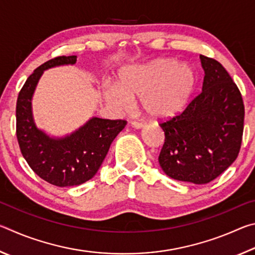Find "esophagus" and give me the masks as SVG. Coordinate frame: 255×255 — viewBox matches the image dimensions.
I'll return each instance as SVG.
<instances>
[{"mask_svg": "<svg viewBox=\"0 0 255 255\" xmlns=\"http://www.w3.org/2000/svg\"><path fill=\"white\" fill-rule=\"evenodd\" d=\"M131 127L136 128V129H141V128H145L146 125L143 123H138V122H130Z\"/></svg>", "mask_w": 255, "mask_h": 255, "instance_id": "obj_1", "label": "esophagus"}]
</instances>
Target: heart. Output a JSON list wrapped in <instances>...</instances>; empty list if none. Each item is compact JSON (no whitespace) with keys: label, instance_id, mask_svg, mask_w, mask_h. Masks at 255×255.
<instances>
[{"label":"heart","instance_id":"obj_1","mask_svg":"<svg viewBox=\"0 0 255 255\" xmlns=\"http://www.w3.org/2000/svg\"><path fill=\"white\" fill-rule=\"evenodd\" d=\"M196 86V73L185 63L159 58L146 65L125 68L117 85L103 89L102 96L110 107L126 110L133 99L154 119L174 117L187 106Z\"/></svg>","mask_w":255,"mask_h":255}]
</instances>
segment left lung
<instances>
[{"label": "left lung", "instance_id": "obj_1", "mask_svg": "<svg viewBox=\"0 0 255 255\" xmlns=\"http://www.w3.org/2000/svg\"><path fill=\"white\" fill-rule=\"evenodd\" d=\"M202 91L185 110L162 127L165 141L158 156L170 178L205 184L217 178L239 155L244 105L237 85L221 63L200 55Z\"/></svg>", "mask_w": 255, "mask_h": 255}]
</instances>
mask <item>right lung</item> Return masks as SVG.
<instances>
[{"label":"right lung","mask_w":255,"mask_h":255,"mask_svg":"<svg viewBox=\"0 0 255 255\" xmlns=\"http://www.w3.org/2000/svg\"><path fill=\"white\" fill-rule=\"evenodd\" d=\"M75 63L76 56H59L44 63L28 77L16 101V138L21 153L34 173L57 187L79 185L92 179L111 143L127 124L125 120L92 117L64 137H50L37 127L32 97L42 73Z\"/></svg>","instance_id":"add662e5"}]
</instances>
